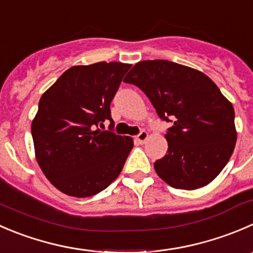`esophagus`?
<instances>
[{
  "mask_svg": "<svg viewBox=\"0 0 253 253\" xmlns=\"http://www.w3.org/2000/svg\"><path fill=\"white\" fill-rule=\"evenodd\" d=\"M136 139H137V142H138V143H141V144L146 143V141L148 139V133H147L146 131H142L141 133H139L138 136L136 137Z\"/></svg>",
  "mask_w": 253,
  "mask_h": 253,
  "instance_id": "esophagus-1",
  "label": "esophagus"
}]
</instances>
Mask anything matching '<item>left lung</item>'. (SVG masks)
Masks as SVG:
<instances>
[{
    "label": "left lung",
    "instance_id": "1",
    "mask_svg": "<svg viewBox=\"0 0 253 253\" xmlns=\"http://www.w3.org/2000/svg\"><path fill=\"white\" fill-rule=\"evenodd\" d=\"M138 86L161 119L173 120L164 134L168 151L154 163L175 189L211 183L229 162L237 139L232 104L204 73L169 60L138 61L124 79Z\"/></svg>",
    "mask_w": 253,
    "mask_h": 253
}]
</instances>
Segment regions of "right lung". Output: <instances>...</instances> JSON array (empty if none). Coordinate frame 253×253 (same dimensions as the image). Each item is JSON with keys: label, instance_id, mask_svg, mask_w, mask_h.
Segmentation results:
<instances>
[{"label": "right lung", "instance_id": "obj_1", "mask_svg": "<svg viewBox=\"0 0 253 253\" xmlns=\"http://www.w3.org/2000/svg\"><path fill=\"white\" fill-rule=\"evenodd\" d=\"M129 68L119 61L74 65L42 95L31 126L34 154L61 193L92 197L121 173L133 139L97 126L112 122L110 104Z\"/></svg>", "mask_w": 253, "mask_h": 253}]
</instances>
